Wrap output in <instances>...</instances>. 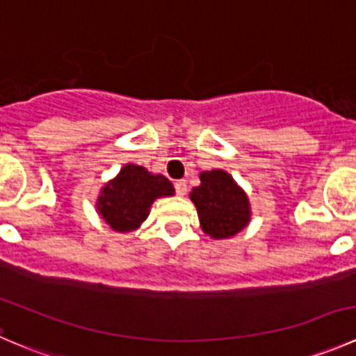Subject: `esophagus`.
Masks as SVG:
<instances>
[{
    "label": "esophagus",
    "mask_w": 356,
    "mask_h": 356,
    "mask_svg": "<svg viewBox=\"0 0 356 356\" xmlns=\"http://www.w3.org/2000/svg\"><path fill=\"white\" fill-rule=\"evenodd\" d=\"M175 191H177L179 196H184L186 193H188V182H186L184 179H181V181L175 182Z\"/></svg>",
    "instance_id": "1"
}]
</instances>
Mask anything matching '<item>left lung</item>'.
I'll list each match as a JSON object with an SVG mask.
<instances>
[{"label":"left lung","mask_w":356,"mask_h":356,"mask_svg":"<svg viewBox=\"0 0 356 356\" xmlns=\"http://www.w3.org/2000/svg\"><path fill=\"white\" fill-rule=\"evenodd\" d=\"M189 198L196 207L202 231L213 240L234 236L250 222L247 193L222 168L202 172L200 186L193 188Z\"/></svg>","instance_id":"left-lung-1"}]
</instances>
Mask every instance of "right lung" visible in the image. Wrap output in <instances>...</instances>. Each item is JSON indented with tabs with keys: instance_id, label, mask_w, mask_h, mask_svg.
I'll return each instance as SVG.
<instances>
[{
	"instance_id": "add662e5",
	"label": "right lung",
	"mask_w": 356,
	"mask_h": 356,
	"mask_svg": "<svg viewBox=\"0 0 356 356\" xmlns=\"http://www.w3.org/2000/svg\"><path fill=\"white\" fill-rule=\"evenodd\" d=\"M174 195V184L165 175L127 163L116 177L102 186L95 209L113 231L130 233L147 219L154 200Z\"/></svg>"
}]
</instances>
